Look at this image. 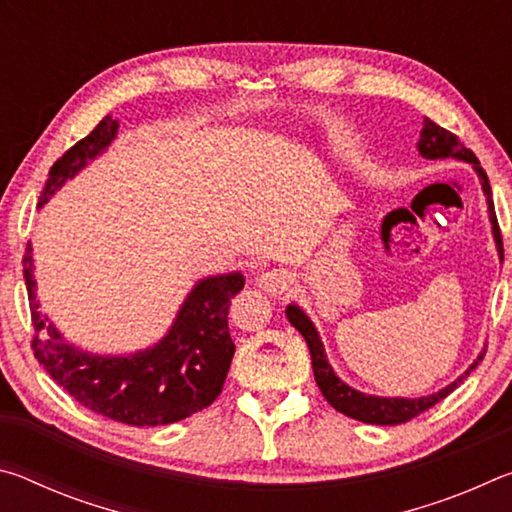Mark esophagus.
Returning a JSON list of instances; mask_svg holds the SVG:
<instances>
[{
	"label": "esophagus",
	"instance_id": "obj_1",
	"mask_svg": "<svg viewBox=\"0 0 512 512\" xmlns=\"http://www.w3.org/2000/svg\"><path fill=\"white\" fill-rule=\"evenodd\" d=\"M291 282L293 277L284 268H271V271H264L257 277L259 289L266 291L268 296H284L291 289Z\"/></svg>",
	"mask_w": 512,
	"mask_h": 512
}]
</instances>
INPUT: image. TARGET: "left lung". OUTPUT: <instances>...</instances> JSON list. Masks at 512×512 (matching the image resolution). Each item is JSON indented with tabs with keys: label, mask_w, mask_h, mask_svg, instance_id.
<instances>
[{
	"label": "left lung",
	"mask_w": 512,
	"mask_h": 512,
	"mask_svg": "<svg viewBox=\"0 0 512 512\" xmlns=\"http://www.w3.org/2000/svg\"><path fill=\"white\" fill-rule=\"evenodd\" d=\"M418 151H420L422 158H427V160L456 158V160L470 162L472 167L476 169V173H479V178H481L485 201H488L492 235H495L499 257L504 259V244H501V230H499V223H497L495 203H492L490 183H488V176H485V171L479 164V160H476V155L470 149H467V146L461 140H458L454 133L445 131L443 126H438L436 121H431L429 117H424V121H422ZM287 318H289V323L296 327L302 336H305V341L309 345V352H311V366H314L316 384H318L320 393H323L325 400L332 404L339 413L348 415V418H352V420L366 422V424H402V422L413 420L415 415H420L427 409H431L433 404L445 400V397L452 393L454 388L461 384V381L467 375H470V370L479 366V361L483 359V354H481V357L465 370V375H461L456 381H452V384L445 386L443 391H438L433 395L415 397V400H411V397H375V395H366V393L354 391L352 386H348L345 381H341L339 377L334 375L332 366H329L327 359H325V348L318 339L316 327L307 318L305 311H302L296 305H289L287 307Z\"/></svg>",
	"instance_id": "1"
}]
</instances>
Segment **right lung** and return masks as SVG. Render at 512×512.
Segmentation results:
<instances>
[{
    "mask_svg": "<svg viewBox=\"0 0 512 512\" xmlns=\"http://www.w3.org/2000/svg\"><path fill=\"white\" fill-rule=\"evenodd\" d=\"M117 119L103 117L97 128L54 162L40 207L65 180L74 178L115 140ZM36 336L31 348L40 366L85 409L133 427H158L185 420L210 406L223 391L235 343L230 339V300L244 289V275H212L196 284L164 339L131 357H97L63 341L47 323L36 300L31 244L22 259Z\"/></svg>",
    "mask_w": 512,
    "mask_h": 512,
    "instance_id": "obj_1",
    "label": "right lung"
}]
</instances>
